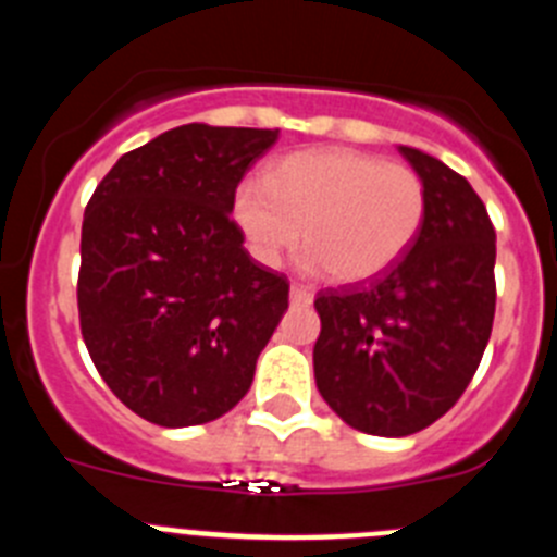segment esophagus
Here are the masks:
<instances>
[{
	"instance_id": "34e87169",
	"label": "esophagus",
	"mask_w": 557,
	"mask_h": 557,
	"mask_svg": "<svg viewBox=\"0 0 557 557\" xmlns=\"http://www.w3.org/2000/svg\"><path fill=\"white\" fill-rule=\"evenodd\" d=\"M312 298L314 295L309 293L307 287H301V284H293V287H289V301L298 304V307H309V304H312Z\"/></svg>"
}]
</instances>
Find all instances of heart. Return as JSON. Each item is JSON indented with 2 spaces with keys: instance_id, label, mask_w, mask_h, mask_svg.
I'll list each match as a JSON object with an SVG mask.
<instances>
[{
  "instance_id": "heart-1",
  "label": "heart",
  "mask_w": 557,
  "mask_h": 557,
  "mask_svg": "<svg viewBox=\"0 0 557 557\" xmlns=\"http://www.w3.org/2000/svg\"><path fill=\"white\" fill-rule=\"evenodd\" d=\"M234 220L262 264L301 243L304 270L343 284L376 278L412 248L426 220V186L416 170L348 147L289 152L234 195Z\"/></svg>"
}]
</instances>
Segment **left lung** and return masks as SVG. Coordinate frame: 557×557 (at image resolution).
Wrapping results in <instances>:
<instances>
[{
  "instance_id": "1",
  "label": "left lung",
  "mask_w": 557,
  "mask_h": 557,
  "mask_svg": "<svg viewBox=\"0 0 557 557\" xmlns=\"http://www.w3.org/2000/svg\"><path fill=\"white\" fill-rule=\"evenodd\" d=\"M426 186L424 228L391 270L314 301V382L348 426L405 437L435 424L469 387L496 309V234L451 166L398 147Z\"/></svg>"
}]
</instances>
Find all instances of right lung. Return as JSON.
<instances>
[{
  "mask_svg": "<svg viewBox=\"0 0 557 557\" xmlns=\"http://www.w3.org/2000/svg\"><path fill=\"white\" fill-rule=\"evenodd\" d=\"M278 131L172 127L125 152L86 206L77 309L113 396L150 424H209L243 401L287 312L284 275L250 259L236 186Z\"/></svg>",
  "mask_w": 557,
  "mask_h": 557,
  "instance_id": "obj_1",
  "label": "right lung"
}]
</instances>
